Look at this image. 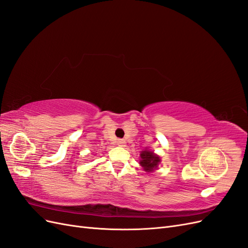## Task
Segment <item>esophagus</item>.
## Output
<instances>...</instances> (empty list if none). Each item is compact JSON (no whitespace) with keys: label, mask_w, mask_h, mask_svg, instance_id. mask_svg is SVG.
Masks as SVG:
<instances>
[{"label":"esophagus","mask_w":248,"mask_h":248,"mask_svg":"<svg viewBox=\"0 0 248 248\" xmlns=\"http://www.w3.org/2000/svg\"><path fill=\"white\" fill-rule=\"evenodd\" d=\"M117 145L120 147H124L126 145V141L124 140H117Z\"/></svg>","instance_id":"34e87169"}]
</instances>
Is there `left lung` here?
Wrapping results in <instances>:
<instances>
[{"label":"left lung","instance_id":"8db88e82","mask_svg":"<svg viewBox=\"0 0 248 248\" xmlns=\"http://www.w3.org/2000/svg\"><path fill=\"white\" fill-rule=\"evenodd\" d=\"M140 164L146 171L151 172L158 168L160 163V157L156 155L153 151L150 150H144L140 152Z\"/></svg>","mask_w":248,"mask_h":248}]
</instances>
